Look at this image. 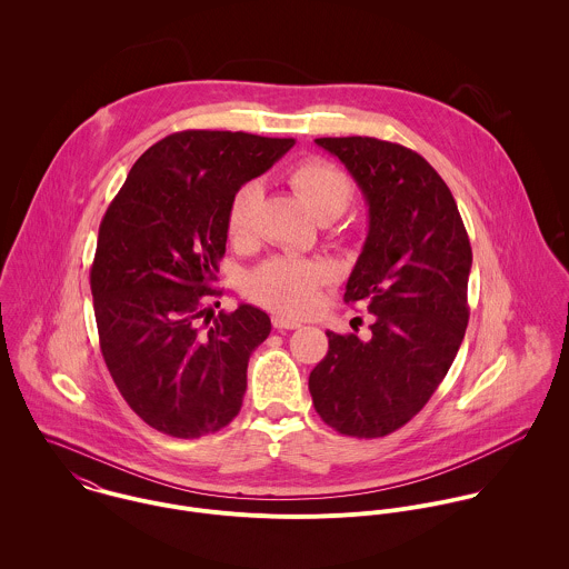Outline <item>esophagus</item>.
<instances>
[{
	"label": "esophagus",
	"instance_id": "obj_1",
	"mask_svg": "<svg viewBox=\"0 0 569 569\" xmlns=\"http://www.w3.org/2000/svg\"><path fill=\"white\" fill-rule=\"evenodd\" d=\"M298 320H291V318H284V316H273V328L278 330H293V328H300Z\"/></svg>",
	"mask_w": 569,
	"mask_h": 569
}]
</instances>
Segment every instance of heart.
Returning <instances> with one entry per match:
<instances>
[{
    "label": "heart",
    "instance_id": "b5f03b06",
    "mask_svg": "<svg viewBox=\"0 0 569 569\" xmlns=\"http://www.w3.org/2000/svg\"><path fill=\"white\" fill-rule=\"evenodd\" d=\"M287 181L318 217H339L352 201L355 186L350 177L335 163L322 158H307L287 170ZM260 199L258 183H243L228 206V234L243 243L251 237L253 210ZM328 276V267L320 260L276 256L262 262L247 278L244 291L251 300L291 316L307 313L318 300V289Z\"/></svg>",
    "mask_w": 569,
    "mask_h": 569
}]
</instances>
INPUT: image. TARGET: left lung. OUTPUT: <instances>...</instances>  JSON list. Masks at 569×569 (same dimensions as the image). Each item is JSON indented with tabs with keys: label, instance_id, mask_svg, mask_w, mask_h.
Here are the masks:
<instances>
[{
	"label": "left lung",
	"instance_id": "obj_1",
	"mask_svg": "<svg viewBox=\"0 0 569 569\" xmlns=\"http://www.w3.org/2000/svg\"><path fill=\"white\" fill-rule=\"evenodd\" d=\"M370 206L363 251L343 302L375 316L370 339L326 330L328 352L309 377L316 411L352 438L409 422L449 372L469 325L471 243L456 199L416 151L377 138H318Z\"/></svg>",
	"mask_w": 569,
	"mask_h": 569
}]
</instances>
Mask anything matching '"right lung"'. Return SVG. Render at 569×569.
<instances>
[{
	"mask_svg": "<svg viewBox=\"0 0 569 569\" xmlns=\"http://www.w3.org/2000/svg\"><path fill=\"white\" fill-rule=\"evenodd\" d=\"M293 138L179 131L133 163L109 203L89 271L100 352L129 407L172 438H201L243 406L249 355L269 316H214L228 206ZM219 307V302H217Z\"/></svg>",
	"mask_w": 569,
	"mask_h": 569,
	"instance_id": "1",
	"label": "right lung"
}]
</instances>
